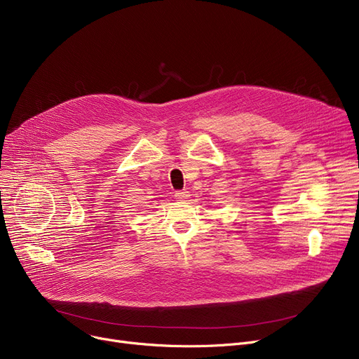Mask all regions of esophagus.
I'll return each instance as SVG.
<instances>
[{"mask_svg": "<svg viewBox=\"0 0 359 359\" xmlns=\"http://www.w3.org/2000/svg\"><path fill=\"white\" fill-rule=\"evenodd\" d=\"M176 199H179V201H184V199H187L191 196V194L187 192V191H179V192H176Z\"/></svg>", "mask_w": 359, "mask_h": 359, "instance_id": "34e87169", "label": "esophagus"}]
</instances>
